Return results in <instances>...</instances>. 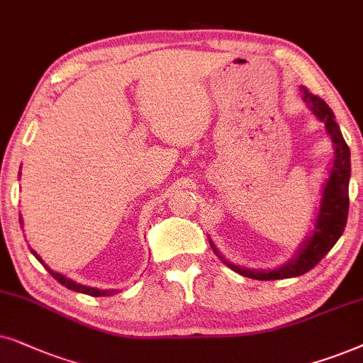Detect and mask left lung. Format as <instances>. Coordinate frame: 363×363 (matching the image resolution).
I'll list each match as a JSON object with an SVG mask.
<instances>
[{"mask_svg": "<svg viewBox=\"0 0 363 363\" xmlns=\"http://www.w3.org/2000/svg\"><path fill=\"white\" fill-rule=\"evenodd\" d=\"M303 103L312 111L318 123L325 125L327 136L330 138L333 146V157L327 167V177L322 184L320 199L313 212L311 232L296 250V255L286 264L272 269H250L245 265L235 264L220 254L214 240L209 238V244L214 254L227 267L244 277L255 280H279L292 279L307 274L325 257L328 250L340 239L347 224L349 214V182H350V151L344 136H342L335 116L327 103L315 94L308 93L307 88L301 86Z\"/></svg>", "mask_w": 363, "mask_h": 363, "instance_id": "left-lung-1", "label": "left lung"}]
</instances>
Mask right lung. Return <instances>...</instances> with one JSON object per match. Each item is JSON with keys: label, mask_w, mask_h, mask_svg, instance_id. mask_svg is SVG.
I'll list each match as a JSON object with an SVG mask.
<instances>
[{"label": "right lung", "mask_w": 363, "mask_h": 363, "mask_svg": "<svg viewBox=\"0 0 363 363\" xmlns=\"http://www.w3.org/2000/svg\"><path fill=\"white\" fill-rule=\"evenodd\" d=\"M19 224H23L21 216H19ZM31 254L35 255V257H36L38 260H40V262H41L43 265H45V269L48 270V272H50V274L52 275V277H55V279L57 280V282L62 284V286L69 289V291H74V292H79V294H86V296H93V297H109V296H114V294H118V292H119L118 289H98V287L83 286V284H79V282H76V280H72V279H69V277H66L65 274L55 272V270L48 267V265H46L45 262H43V259L40 257V255H38L33 249H31Z\"/></svg>", "instance_id": "right-lung-1"}]
</instances>
